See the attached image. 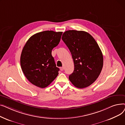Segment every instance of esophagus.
I'll list each match as a JSON object with an SVG mask.
<instances>
[{"label": "esophagus", "mask_w": 125, "mask_h": 125, "mask_svg": "<svg viewBox=\"0 0 125 125\" xmlns=\"http://www.w3.org/2000/svg\"><path fill=\"white\" fill-rule=\"evenodd\" d=\"M64 68L63 67H60V70H61V71H63V70H64Z\"/></svg>", "instance_id": "esophagus-1"}]
</instances>
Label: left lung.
I'll return each instance as SVG.
<instances>
[{"label": "left lung", "instance_id": "left-lung-1", "mask_svg": "<svg viewBox=\"0 0 125 125\" xmlns=\"http://www.w3.org/2000/svg\"><path fill=\"white\" fill-rule=\"evenodd\" d=\"M62 39L73 57L74 69L69 79L78 88L92 84L100 75L103 65L102 52L95 39L83 31L68 30Z\"/></svg>", "mask_w": 125, "mask_h": 125}]
</instances>
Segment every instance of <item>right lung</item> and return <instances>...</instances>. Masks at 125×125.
Segmentation results:
<instances>
[{
	"label": "right lung",
	"mask_w": 125,
	"mask_h": 125,
	"mask_svg": "<svg viewBox=\"0 0 125 125\" xmlns=\"http://www.w3.org/2000/svg\"><path fill=\"white\" fill-rule=\"evenodd\" d=\"M62 32L44 31L32 35L22 50L20 63L27 80L35 86L48 87L58 76L52 51L60 41Z\"/></svg>",
	"instance_id": "add662e5"
}]
</instances>
